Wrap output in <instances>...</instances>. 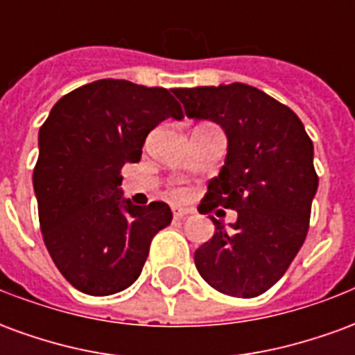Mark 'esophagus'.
<instances>
[{
  "label": "esophagus",
  "instance_id": "esophagus-1",
  "mask_svg": "<svg viewBox=\"0 0 355 355\" xmlns=\"http://www.w3.org/2000/svg\"><path fill=\"white\" fill-rule=\"evenodd\" d=\"M190 213H192V211H190L188 207H180V205H175V207H173V216H175L177 220H180V218H186V216L190 215Z\"/></svg>",
  "mask_w": 355,
  "mask_h": 355
}]
</instances>
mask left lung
Instances as JSON below:
<instances>
[{
	"mask_svg": "<svg viewBox=\"0 0 355 355\" xmlns=\"http://www.w3.org/2000/svg\"><path fill=\"white\" fill-rule=\"evenodd\" d=\"M192 119L223 127L228 154L211 178L200 213L234 209L238 220L196 251L200 275L213 289L253 298L282 279L308 234L318 192L313 144L285 104L245 83L173 89Z\"/></svg>",
	"mask_w": 355,
	"mask_h": 355,
	"instance_id": "obj_1",
	"label": "left lung"
}]
</instances>
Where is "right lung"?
Segmentation results:
<instances>
[{"mask_svg": "<svg viewBox=\"0 0 355 355\" xmlns=\"http://www.w3.org/2000/svg\"><path fill=\"white\" fill-rule=\"evenodd\" d=\"M167 117H184L167 89L98 80L64 94L40 129L34 192L43 241L85 295L137 282L152 238L173 220L167 203L132 205L121 192V167L140 162L148 132Z\"/></svg>", "mask_w": 355, "mask_h": 355, "instance_id": "add662e5", "label": "right lung"}]
</instances>
